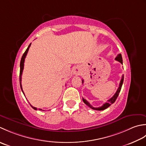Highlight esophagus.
<instances>
[{"label":"esophagus","mask_w":146,"mask_h":146,"mask_svg":"<svg viewBox=\"0 0 146 146\" xmlns=\"http://www.w3.org/2000/svg\"><path fill=\"white\" fill-rule=\"evenodd\" d=\"M81 73V69L79 67H76L75 69H74V74H76V75H79Z\"/></svg>","instance_id":"1"}]
</instances>
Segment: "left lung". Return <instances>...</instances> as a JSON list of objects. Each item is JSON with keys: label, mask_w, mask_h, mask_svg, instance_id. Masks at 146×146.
Listing matches in <instances>:
<instances>
[{"label": "left lung", "mask_w": 146, "mask_h": 146, "mask_svg": "<svg viewBox=\"0 0 146 146\" xmlns=\"http://www.w3.org/2000/svg\"><path fill=\"white\" fill-rule=\"evenodd\" d=\"M115 60L118 61L119 62H120V63L121 64H123V60H122V57H121V55L120 54H118L117 57L115 58ZM123 79H124V76L123 75L122 77H121V79L120 81V84H119V87L118 88V90L117 91V92H116L115 94L113 95V96L112 98H111L110 99L108 100V102L107 103H105V104H103V105L100 106V107H98V108H94V107H93V106H91V105H90V103H89L87 100L84 99V98H82V100H83V102H84L86 105L88 106L90 108H91V109L93 110H98V111H101V110H104L106 109L107 108H108V107L110 106L111 104L114 103L116 101V100H117V98L118 96L119 93H120V90H121V86H122V84H123ZM82 82L84 83V80H82Z\"/></svg>", "instance_id": "1"}]
</instances>
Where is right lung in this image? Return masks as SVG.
<instances>
[{"label": "right lung", "instance_id": "add662e5", "mask_svg": "<svg viewBox=\"0 0 146 146\" xmlns=\"http://www.w3.org/2000/svg\"><path fill=\"white\" fill-rule=\"evenodd\" d=\"M31 43H30L29 44V46H28V48L26 49V50L25 51V52L24 53V54L23 55V56H22V58H21V62H20V73H19V82H20V87H21V90H22V91H23V94H24V95H25V93H24V92H23V88H22V85H21V79H22V74H23V69H24V63H25V58H26V55H27V53H28V50H29V47H30V46H31ZM31 106L33 108L34 110H37V108H36V107H34V106H33L32 105H31ZM40 110H42L41 109H39Z\"/></svg>", "mask_w": 146, "mask_h": 146}]
</instances>
